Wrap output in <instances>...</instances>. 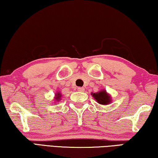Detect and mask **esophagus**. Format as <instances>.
Listing matches in <instances>:
<instances>
[{
	"label": "esophagus",
	"instance_id": "34e87169",
	"mask_svg": "<svg viewBox=\"0 0 158 158\" xmlns=\"http://www.w3.org/2000/svg\"><path fill=\"white\" fill-rule=\"evenodd\" d=\"M77 90L80 91V92H83L85 90V88H77Z\"/></svg>",
	"mask_w": 158,
	"mask_h": 158
}]
</instances>
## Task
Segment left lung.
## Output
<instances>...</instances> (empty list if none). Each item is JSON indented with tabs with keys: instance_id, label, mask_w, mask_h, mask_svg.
<instances>
[{
	"instance_id": "left-lung-1",
	"label": "left lung",
	"mask_w": 158,
	"mask_h": 158,
	"mask_svg": "<svg viewBox=\"0 0 158 158\" xmlns=\"http://www.w3.org/2000/svg\"><path fill=\"white\" fill-rule=\"evenodd\" d=\"M91 95L94 98L96 102L100 105L107 106L112 102L111 95L105 89L98 91V93H91Z\"/></svg>"
}]
</instances>
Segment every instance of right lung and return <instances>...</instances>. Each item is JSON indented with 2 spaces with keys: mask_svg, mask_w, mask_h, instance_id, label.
Instances as JSON below:
<instances>
[{
  "mask_svg": "<svg viewBox=\"0 0 158 158\" xmlns=\"http://www.w3.org/2000/svg\"><path fill=\"white\" fill-rule=\"evenodd\" d=\"M62 94H61V93L60 91H58V92L56 93V94H55V97H54V103H56V102H60L61 100V98H62Z\"/></svg>",
  "mask_w": 158,
  "mask_h": 158,
  "instance_id": "add662e5",
  "label": "right lung"
}]
</instances>
